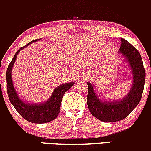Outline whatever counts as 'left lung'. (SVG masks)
Instances as JSON below:
<instances>
[{"instance_id": "obj_1", "label": "left lung", "mask_w": 151, "mask_h": 151, "mask_svg": "<svg viewBox=\"0 0 151 151\" xmlns=\"http://www.w3.org/2000/svg\"><path fill=\"white\" fill-rule=\"evenodd\" d=\"M119 51L126 57L133 77L132 86L124 98L117 101H101L97 96L93 86L87 82L88 108L91 114L101 121L116 122L125 119L138 105L142 95L145 82V70L141 55L124 39H121Z\"/></svg>"}]
</instances>
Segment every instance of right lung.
Returning <instances> with one entry per match:
<instances>
[{
	"mask_svg": "<svg viewBox=\"0 0 151 151\" xmlns=\"http://www.w3.org/2000/svg\"><path fill=\"white\" fill-rule=\"evenodd\" d=\"M37 40H34L30 42L23 47H20L13 57L12 60L6 70V87L7 94H8L9 99L12 104L16 111L27 121L33 123H46L52 121L57 117L59 115L61 108V103L63 95L70 89L75 83L70 82L68 83H64L57 86L53 90V94L51 95L48 101L44 102L43 104H28L22 101L19 97L18 94L16 92L15 89L13 86L12 77V70L14 62L17 59V55L19 52L31 43L37 42Z\"/></svg>",
	"mask_w": 151,
	"mask_h": 151,
	"instance_id": "1",
	"label": "right lung"
}]
</instances>
